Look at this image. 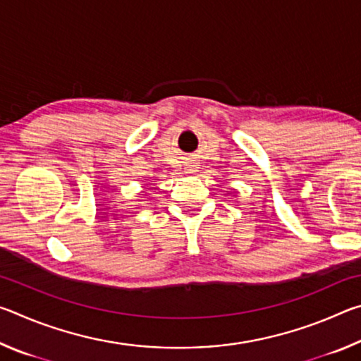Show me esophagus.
Segmentation results:
<instances>
[{
	"label": "esophagus",
	"mask_w": 361,
	"mask_h": 361,
	"mask_svg": "<svg viewBox=\"0 0 361 361\" xmlns=\"http://www.w3.org/2000/svg\"><path fill=\"white\" fill-rule=\"evenodd\" d=\"M185 170H186V173H189V175H194L195 172H197V167H195L194 164H188V167H186Z\"/></svg>",
	"instance_id": "34e87169"
}]
</instances>
